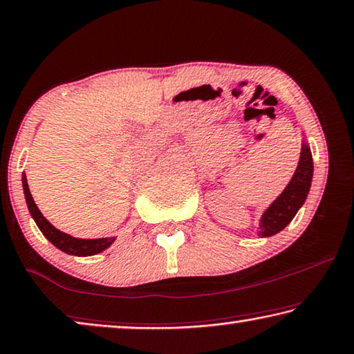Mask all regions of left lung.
Listing matches in <instances>:
<instances>
[{
    "label": "left lung",
    "mask_w": 354,
    "mask_h": 354,
    "mask_svg": "<svg viewBox=\"0 0 354 354\" xmlns=\"http://www.w3.org/2000/svg\"><path fill=\"white\" fill-rule=\"evenodd\" d=\"M311 178H313V156L310 147L301 143L300 161L294 177L260 218V236H273L288 227L308 196Z\"/></svg>",
    "instance_id": "obj_1"
}]
</instances>
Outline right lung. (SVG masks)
I'll list each match as a JSON object with an SVG mask.
<instances>
[{
	"label": "right lung",
	"mask_w": 354,
	"mask_h": 354,
	"mask_svg": "<svg viewBox=\"0 0 354 354\" xmlns=\"http://www.w3.org/2000/svg\"><path fill=\"white\" fill-rule=\"evenodd\" d=\"M22 185H24V193H25V201H27L28 211L32 214V217L35 222H37L38 228L41 230V233L48 238L50 243H53L55 248L64 250L65 254L70 255H78V257H88V255H95L105 250L106 248H110L113 244L115 238H99V239H80V238H73L70 234H66L64 232H60L50 225L48 220L44 218V215L39 212V209L37 204H35L32 193H30L28 183H27V177L25 174L22 176Z\"/></svg>",
	"instance_id": "right-lung-1"
}]
</instances>
